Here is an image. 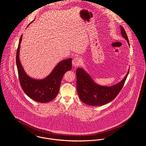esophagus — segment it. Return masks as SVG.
I'll use <instances>...</instances> for the list:
<instances>
[{"instance_id":"1","label":"esophagus","mask_w":146,"mask_h":146,"mask_svg":"<svg viewBox=\"0 0 146 146\" xmlns=\"http://www.w3.org/2000/svg\"><path fill=\"white\" fill-rule=\"evenodd\" d=\"M81 63V59L79 57H75L72 60V64L74 67H77Z\"/></svg>"}]
</instances>
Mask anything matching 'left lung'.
Returning <instances> with one entry per match:
<instances>
[{
    "mask_svg": "<svg viewBox=\"0 0 146 146\" xmlns=\"http://www.w3.org/2000/svg\"><path fill=\"white\" fill-rule=\"evenodd\" d=\"M121 32L122 36L127 40L129 45L127 34L121 25ZM129 71V69L125 77L120 82L112 86L108 87L96 84L85 70L82 68H77L76 70L77 89L80 100L87 104L93 106H102L111 102L122 89Z\"/></svg>",
    "mask_w": 146,
    "mask_h": 146,
    "instance_id": "left-lung-1",
    "label": "left lung"
}]
</instances>
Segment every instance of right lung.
Masks as SVG:
<instances>
[{
  "instance_id": "right-lung-1",
  "label": "right lung",
  "mask_w": 146,
  "mask_h": 146,
  "mask_svg": "<svg viewBox=\"0 0 146 146\" xmlns=\"http://www.w3.org/2000/svg\"><path fill=\"white\" fill-rule=\"evenodd\" d=\"M22 36V35L20 38L16 54V63L22 88L25 93L34 101L40 103L52 101L58 93L64 73L72 69V59L69 58L59 62L50 74L43 79L32 78L25 73L19 60V49Z\"/></svg>"
}]
</instances>
